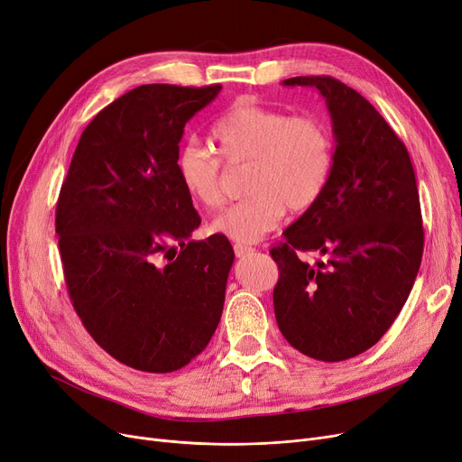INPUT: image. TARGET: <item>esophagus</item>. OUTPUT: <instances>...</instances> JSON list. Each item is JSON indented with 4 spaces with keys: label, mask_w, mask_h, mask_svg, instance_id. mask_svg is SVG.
I'll list each match as a JSON object with an SVG mask.
<instances>
[{
    "label": "esophagus",
    "mask_w": 462,
    "mask_h": 462,
    "mask_svg": "<svg viewBox=\"0 0 462 462\" xmlns=\"http://www.w3.org/2000/svg\"><path fill=\"white\" fill-rule=\"evenodd\" d=\"M254 249L253 247H249V245H244V244H234V253H236V256H247V254H251Z\"/></svg>",
    "instance_id": "obj_1"
}]
</instances>
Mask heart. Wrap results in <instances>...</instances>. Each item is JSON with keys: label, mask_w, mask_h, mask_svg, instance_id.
I'll list each match as a JSON object with an SVG mask.
<instances>
[{"label": "heart", "mask_w": 462, "mask_h": 462, "mask_svg": "<svg viewBox=\"0 0 462 462\" xmlns=\"http://www.w3.org/2000/svg\"><path fill=\"white\" fill-rule=\"evenodd\" d=\"M211 135L226 164H249L244 185L247 196L213 220V232L254 244L279 226L287 208L304 211L325 190L332 170V139L315 116L236 104L217 120ZM175 166L179 181L199 206H223V166L209 149L189 142L179 149Z\"/></svg>", "instance_id": "heart-1"}]
</instances>
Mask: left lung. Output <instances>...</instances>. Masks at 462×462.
<instances>
[{
	"instance_id": "1",
	"label": "left lung",
	"mask_w": 462,
	"mask_h": 462,
	"mask_svg": "<svg viewBox=\"0 0 462 462\" xmlns=\"http://www.w3.org/2000/svg\"><path fill=\"white\" fill-rule=\"evenodd\" d=\"M325 97L336 149L325 190L270 254L277 327L311 358L365 353L404 308L423 258L425 232L406 145L366 97L328 75L292 77ZM323 261L310 265L300 252Z\"/></svg>"
}]
</instances>
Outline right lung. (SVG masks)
Segmentation results:
<instances>
[{
  "label": "right lung",
  "instance_id": "obj_1",
  "mask_svg": "<svg viewBox=\"0 0 462 462\" xmlns=\"http://www.w3.org/2000/svg\"><path fill=\"white\" fill-rule=\"evenodd\" d=\"M220 85H142L85 128L56 204L71 304L94 342L130 368L168 374L206 349L234 249L192 242L202 218L177 175L185 125Z\"/></svg>",
  "mask_w": 462,
  "mask_h": 462
}]
</instances>
